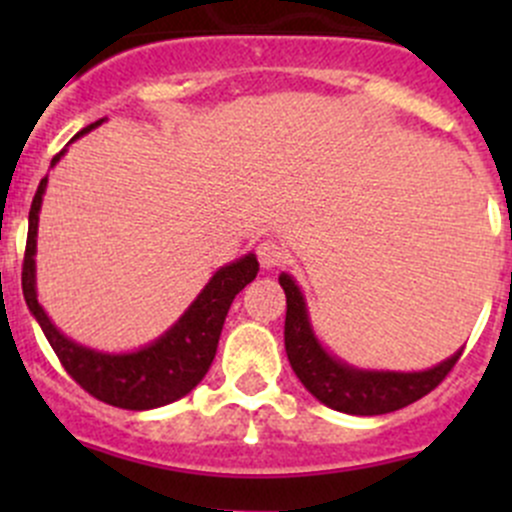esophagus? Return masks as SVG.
Instances as JSON below:
<instances>
[{
  "label": "esophagus",
  "instance_id": "obj_1",
  "mask_svg": "<svg viewBox=\"0 0 512 512\" xmlns=\"http://www.w3.org/2000/svg\"><path fill=\"white\" fill-rule=\"evenodd\" d=\"M257 257H260V265L265 270H272V267H280L285 262L287 250L277 240H262L257 245Z\"/></svg>",
  "mask_w": 512,
  "mask_h": 512
}]
</instances>
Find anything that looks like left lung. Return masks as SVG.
<instances>
[{"label": "left lung", "instance_id": "1", "mask_svg": "<svg viewBox=\"0 0 512 512\" xmlns=\"http://www.w3.org/2000/svg\"><path fill=\"white\" fill-rule=\"evenodd\" d=\"M280 285L287 294V359L304 389L329 409L354 416H379L399 411L436 389L446 379L448 371L456 366V361L461 359L463 349L433 369L411 371V374L354 369V366L344 364L337 356L329 354L314 337L307 304H304L302 292L287 272L280 275Z\"/></svg>", "mask_w": 512, "mask_h": 512}]
</instances>
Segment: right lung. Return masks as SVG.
<instances>
[{
	"label": "right lung",
	"instance_id": "obj_1",
	"mask_svg": "<svg viewBox=\"0 0 512 512\" xmlns=\"http://www.w3.org/2000/svg\"><path fill=\"white\" fill-rule=\"evenodd\" d=\"M101 121L86 126L79 136L89 133L91 128L101 126ZM76 136V138H79ZM64 151L51 158V165L59 163ZM46 178H41L39 188L29 210V232H27V250H24L22 265V292L27 299L29 312L39 322L41 332L49 339L51 349L59 356L66 374L76 381L84 391L103 404L118 406L128 411H146L158 409V406L173 404L183 399L185 394L195 389L208 374L213 364L215 352H218V339L223 332L235 294L250 285L257 277V257L245 255L230 265L220 267L203 292L198 294L193 304L185 309L183 317L148 347L128 354H106L96 349L81 347L71 342L69 337L59 332L41 309L36 299V230H39V210L41 198L46 190Z\"/></svg>",
	"mask_w": 512,
	"mask_h": 512
}]
</instances>
